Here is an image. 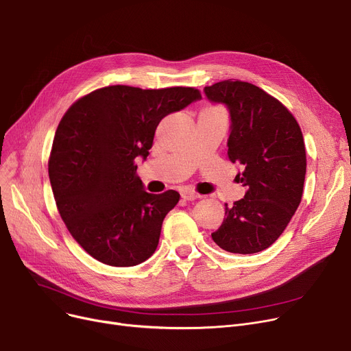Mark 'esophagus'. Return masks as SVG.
<instances>
[{"instance_id":"obj_1","label":"esophagus","mask_w":351,"mask_h":351,"mask_svg":"<svg viewBox=\"0 0 351 351\" xmlns=\"http://www.w3.org/2000/svg\"><path fill=\"white\" fill-rule=\"evenodd\" d=\"M180 195H182V197L185 199V200H195V199H197L200 196L199 193H196V192H193L191 189H183L180 192Z\"/></svg>"}]
</instances>
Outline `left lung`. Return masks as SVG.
Returning a JSON list of instances; mask_svg holds the SVG:
<instances>
[{
    "label": "left lung",
    "instance_id": "obj_1",
    "mask_svg": "<svg viewBox=\"0 0 351 351\" xmlns=\"http://www.w3.org/2000/svg\"><path fill=\"white\" fill-rule=\"evenodd\" d=\"M204 92L229 110L228 156L241 163L236 178L247 186L243 199L225 205L226 217L212 239L230 253L262 252L278 241L300 205L306 176L302 129L282 102L253 84L228 80Z\"/></svg>",
    "mask_w": 351,
    "mask_h": 351
}]
</instances>
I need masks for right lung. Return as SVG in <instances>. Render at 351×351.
<instances>
[{"instance_id":"obj_1","label":"right lung","mask_w":351,"mask_h":351,"mask_svg":"<svg viewBox=\"0 0 351 351\" xmlns=\"http://www.w3.org/2000/svg\"><path fill=\"white\" fill-rule=\"evenodd\" d=\"M199 99L195 88L112 85L66 110L55 132L48 173L64 223L94 259L129 267L156 250L162 222L179 193H147L135 159L149 155L166 115Z\"/></svg>"}]
</instances>
